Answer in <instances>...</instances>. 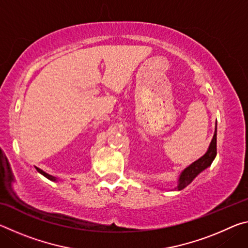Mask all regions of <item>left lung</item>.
<instances>
[{
  "label": "left lung",
  "instance_id": "obj_1",
  "mask_svg": "<svg viewBox=\"0 0 248 248\" xmlns=\"http://www.w3.org/2000/svg\"><path fill=\"white\" fill-rule=\"evenodd\" d=\"M217 155V125H216V131L213 134V138L211 140V143L209 145V149L203 156H201L199 159H197L196 162L192 163L188 167H186L182 174L179 175L178 178V185L175 188L176 190H182L185 187H187L192 180H194L197 176H198L201 171L204 170L207 167L211 165Z\"/></svg>",
  "mask_w": 248,
  "mask_h": 248
}]
</instances>
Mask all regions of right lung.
<instances>
[{
	"instance_id": "1",
	"label": "right lung",
	"mask_w": 248,
	"mask_h": 248,
	"mask_svg": "<svg viewBox=\"0 0 248 248\" xmlns=\"http://www.w3.org/2000/svg\"><path fill=\"white\" fill-rule=\"evenodd\" d=\"M36 169H37V170H38L41 175H44L45 177H47V178L50 179V180H53V182H57V178H56V177H53V176L47 174V173H46V171H44V170H41L40 169H38V167H36Z\"/></svg>"
}]
</instances>
